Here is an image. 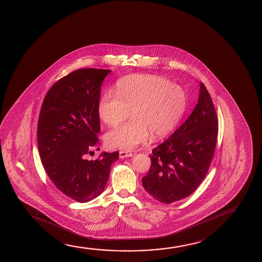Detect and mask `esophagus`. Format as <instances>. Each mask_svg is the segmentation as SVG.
<instances>
[{
    "mask_svg": "<svg viewBox=\"0 0 262 262\" xmlns=\"http://www.w3.org/2000/svg\"><path fill=\"white\" fill-rule=\"evenodd\" d=\"M133 155V152H130V151H127V150H120V158H121V159L132 157Z\"/></svg>",
    "mask_w": 262,
    "mask_h": 262,
    "instance_id": "obj_1",
    "label": "esophagus"
}]
</instances>
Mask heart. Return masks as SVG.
I'll list each match as a JSON object with an SVG mask.
<instances>
[{
  "label": "heart",
  "instance_id": "obj_1",
  "mask_svg": "<svg viewBox=\"0 0 262 262\" xmlns=\"http://www.w3.org/2000/svg\"><path fill=\"white\" fill-rule=\"evenodd\" d=\"M188 107L183 89L165 78L133 74L117 82L115 93L101 95L98 114L109 126H116L129 115L133 119L112 129L106 142L113 148L129 150L144 144L149 136L160 140L180 123Z\"/></svg>",
  "mask_w": 262,
  "mask_h": 262
}]
</instances>
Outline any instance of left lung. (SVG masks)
Here are the masks:
<instances>
[{
  "instance_id": "8db88e82",
  "label": "left lung",
  "mask_w": 262,
  "mask_h": 262,
  "mask_svg": "<svg viewBox=\"0 0 262 262\" xmlns=\"http://www.w3.org/2000/svg\"><path fill=\"white\" fill-rule=\"evenodd\" d=\"M217 113L208 90L200 84L193 112L173 134L149 155V172L142 178L148 193L163 203L187 198L204 180L217 138Z\"/></svg>"
}]
</instances>
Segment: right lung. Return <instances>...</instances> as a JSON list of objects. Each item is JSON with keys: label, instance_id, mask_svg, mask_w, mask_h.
Wrapping results in <instances>:
<instances>
[{"label": "right lung", "instance_id": "right-lung-1", "mask_svg": "<svg viewBox=\"0 0 262 262\" xmlns=\"http://www.w3.org/2000/svg\"><path fill=\"white\" fill-rule=\"evenodd\" d=\"M110 70L79 69L56 81L45 96L37 127L40 161L57 189L78 202L103 191L119 152L86 159L99 144L98 102ZM99 149V148L98 149Z\"/></svg>", "mask_w": 262, "mask_h": 262}]
</instances>
